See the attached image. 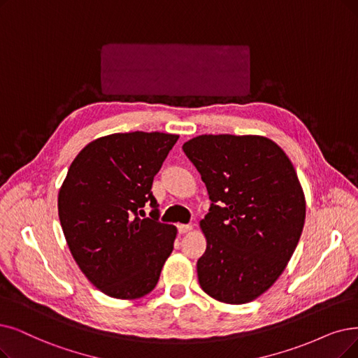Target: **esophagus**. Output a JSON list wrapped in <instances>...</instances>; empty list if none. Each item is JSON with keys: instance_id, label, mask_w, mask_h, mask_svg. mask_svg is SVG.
Here are the masks:
<instances>
[{"instance_id": "esophagus-1", "label": "esophagus", "mask_w": 358, "mask_h": 358, "mask_svg": "<svg viewBox=\"0 0 358 358\" xmlns=\"http://www.w3.org/2000/svg\"><path fill=\"white\" fill-rule=\"evenodd\" d=\"M178 231H179V234H187V232L192 231V224H182V223H179L178 224Z\"/></svg>"}]
</instances>
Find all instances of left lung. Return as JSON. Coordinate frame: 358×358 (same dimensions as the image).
Returning <instances> with one entry per match:
<instances>
[{"label": "left lung", "instance_id": "obj_1", "mask_svg": "<svg viewBox=\"0 0 358 358\" xmlns=\"http://www.w3.org/2000/svg\"><path fill=\"white\" fill-rule=\"evenodd\" d=\"M182 148L211 201L199 222L207 241L199 287L224 304L251 303L279 279L301 236L306 196L296 171L262 135H199Z\"/></svg>", "mask_w": 358, "mask_h": 358}]
</instances>
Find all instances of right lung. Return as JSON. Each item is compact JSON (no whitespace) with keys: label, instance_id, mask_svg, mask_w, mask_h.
Returning a JSON list of instances; mask_svg holds the SVG:
<instances>
[{"label":"right lung","instance_id":"obj_1","mask_svg":"<svg viewBox=\"0 0 358 358\" xmlns=\"http://www.w3.org/2000/svg\"><path fill=\"white\" fill-rule=\"evenodd\" d=\"M179 135L111 134L96 138L71 162L59 191V217L82 273L106 295L138 299L159 282L178 229L159 222L151 194ZM150 201L151 218L137 213Z\"/></svg>","mask_w":358,"mask_h":358}]
</instances>
